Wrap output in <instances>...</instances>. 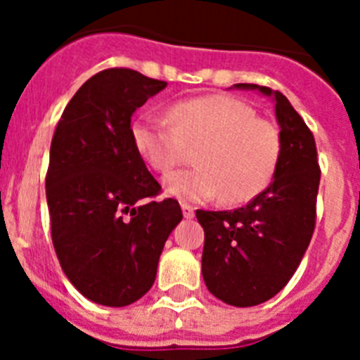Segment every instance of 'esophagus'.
Returning a JSON list of instances; mask_svg holds the SVG:
<instances>
[{"instance_id": "esophagus-1", "label": "esophagus", "mask_w": 360, "mask_h": 360, "mask_svg": "<svg viewBox=\"0 0 360 360\" xmlns=\"http://www.w3.org/2000/svg\"><path fill=\"white\" fill-rule=\"evenodd\" d=\"M180 207H182V214H184V218L191 219V218H193V216H195V209L191 207L189 203H182V205H180Z\"/></svg>"}]
</instances>
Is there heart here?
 Here are the masks:
<instances>
[{
  "instance_id": "1",
  "label": "heart",
  "mask_w": 360,
  "mask_h": 360,
  "mask_svg": "<svg viewBox=\"0 0 360 360\" xmlns=\"http://www.w3.org/2000/svg\"><path fill=\"white\" fill-rule=\"evenodd\" d=\"M131 141L146 164L167 173L193 153L195 167L164 178L165 193L186 202L219 196L221 203L254 198L272 180L283 151L281 133L254 108L227 95L180 101L167 117L148 111L131 126Z\"/></svg>"
}]
</instances>
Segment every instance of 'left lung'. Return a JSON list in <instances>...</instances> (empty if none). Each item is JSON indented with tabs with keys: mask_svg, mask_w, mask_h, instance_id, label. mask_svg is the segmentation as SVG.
Segmentation results:
<instances>
[{
	"mask_svg": "<svg viewBox=\"0 0 360 360\" xmlns=\"http://www.w3.org/2000/svg\"><path fill=\"white\" fill-rule=\"evenodd\" d=\"M232 88L272 98L283 141L272 182L256 198L234 211H196L205 287L243 308L274 297L297 270L316 227L321 171L314 135L285 95L257 84Z\"/></svg>",
	"mask_w": 360,
	"mask_h": 360,
	"instance_id": "left-lung-1",
	"label": "left lung"
}]
</instances>
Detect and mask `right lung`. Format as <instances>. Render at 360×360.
Masks as SVG:
<instances>
[{
    "label": "right lung",
    "mask_w": 360,
    "mask_h": 360,
    "mask_svg": "<svg viewBox=\"0 0 360 360\" xmlns=\"http://www.w3.org/2000/svg\"><path fill=\"white\" fill-rule=\"evenodd\" d=\"M167 86L129 68L90 77L63 111L50 146L46 202L63 272L103 307L135 303L157 278L165 240L182 221L176 200L131 141V117Z\"/></svg>",
    "instance_id": "right-lung-1"
}]
</instances>
